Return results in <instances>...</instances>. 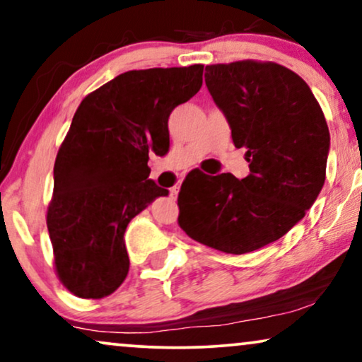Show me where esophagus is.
Segmentation results:
<instances>
[{
	"label": "esophagus",
	"instance_id": "34e87169",
	"mask_svg": "<svg viewBox=\"0 0 362 362\" xmlns=\"http://www.w3.org/2000/svg\"><path fill=\"white\" fill-rule=\"evenodd\" d=\"M170 195H172V199H177V195H178V187H172V189H170Z\"/></svg>",
	"mask_w": 362,
	"mask_h": 362
}]
</instances>
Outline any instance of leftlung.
I'll use <instances>...</instances> for the list:
<instances>
[{
	"instance_id": "8db88e82",
	"label": "left lung",
	"mask_w": 362,
	"mask_h": 362,
	"mask_svg": "<svg viewBox=\"0 0 362 362\" xmlns=\"http://www.w3.org/2000/svg\"><path fill=\"white\" fill-rule=\"evenodd\" d=\"M205 84L245 147L248 177L220 173L182 184L178 225L195 242L243 255L276 242L311 209L325 185L329 131L310 86L276 62L205 67Z\"/></svg>"
}]
</instances>
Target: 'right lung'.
I'll list each match as a JSON object with an SVG mask.
<instances>
[{"mask_svg":"<svg viewBox=\"0 0 362 362\" xmlns=\"http://www.w3.org/2000/svg\"><path fill=\"white\" fill-rule=\"evenodd\" d=\"M202 74V64L127 71L77 107L46 216L56 273L72 295L99 300L122 285L129 221L168 195L148 178V153L168 152V115L199 93Z\"/></svg>","mask_w":362,"mask_h":362,"instance_id":"right-lung-1","label":"right lung"}]
</instances>
